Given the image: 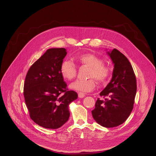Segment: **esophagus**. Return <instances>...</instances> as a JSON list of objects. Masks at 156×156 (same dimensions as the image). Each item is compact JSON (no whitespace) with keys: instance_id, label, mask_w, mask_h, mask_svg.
I'll use <instances>...</instances> for the list:
<instances>
[{"instance_id":"34e87169","label":"esophagus","mask_w":156,"mask_h":156,"mask_svg":"<svg viewBox=\"0 0 156 156\" xmlns=\"http://www.w3.org/2000/svg\"><path fill=\"white\" fill-rule=\"evenodd\" d=\"M78 94V97L80 98H83L85 96V94L83 93H81V92H79Z\"/></svg>"}]
</instances>
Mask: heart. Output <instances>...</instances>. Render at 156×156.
<instances>
[{
  "mask_svg": "<svg viewBox=\"0 0 156 156\" xmlns=\"http://www.w3.org/2000/svg\"><path fill=\"white\" fill-rule=\"evenodd\" d=\"M74 60L81 66L89 68L87 80H79L70 85L71 90L83 93L93 91L96 86V80L101 83L107 81L110 76L111 69L104 64L102 60L98 56L91 54L84 53L76 55ZM61 74L66 80L72 81L75 78L77 74L76 65L70 60L63 61L60 67Z\"/></svg>",
  "mask_w": 156,
  "mask_h": 156,
  "instance_id": "b5f03b06",
  "label": "heart"
}]
</instances>
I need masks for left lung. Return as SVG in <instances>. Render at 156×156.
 Masks as SVG:
<instances>
[{"label":"left lung","instance_id":"obj_1","mask_svg":"<svg viewBox=\"0 0 156 156\" xmlns=\"http://www.w3.org/2000/svg\"><path fill=\"white\" fill-rule=\"evenodd\" d=\"M107 54L114 64L112 78L100 93L106 98H98L91 112L100 125L112 128L124 123L130 115L137 86L136 76L128 58L116 49Z\"/></svg>","mask_w":156,"mask_h":156}]
</instances>
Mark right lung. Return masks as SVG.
<instances>
[{
	"label": "right lung",
	"mask_w": 156,
	"mask_h": 156,
	"mask_svg": "<svg viewBox=\"0 0 156 156\" xmlns=\"http://www.w3.org/2000/svg\"><path fill=\"white\" fill-rule=\"evenodd\" d=\"M66 55L64 48L48 49L30 68L23 94L30 116L38 125L57 129L68 121L69 104L78 98L69 91L60 67Z\"/></svg>",
	"instance_id": "right-lung-1"
}]
</instances>
